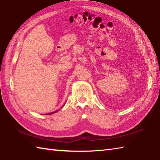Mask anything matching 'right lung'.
<instances>
[{
	"mask_svg": "<svg viewBox=\"0 0 160 160\" xmlns=\"http://www.w3.org/2000/svg\"><path fill=\"white\" fill-rule=\"evenodd\" d=\"M56 111H54V112H52V113H48L49 115H51V114H53V113H56ZM48 114H47V115H48Z\"/></svg>",
	"mask_w": 160,
	"mask_h": 160,
	"instance_id": "add662e5",
	"label": "right lung"
}]
</instances>
